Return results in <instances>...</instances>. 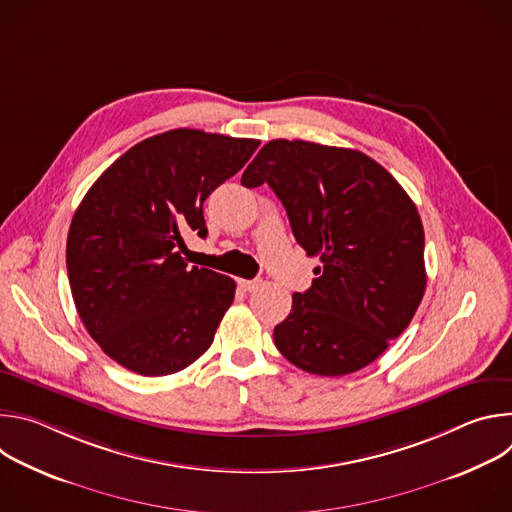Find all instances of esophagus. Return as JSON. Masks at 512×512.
<instances>
[{
	"mask_svg": "<svg viewBox=\"0 0 512 512\" xmlns=\"http://www.w3.org/2000/svg\"><path fill=\"white\" fill-rule=\"evenodd\" d=\"M239 285L245 291H253V289H257L261 285V281L259 279H239Z\"/></svg>",
	"mask_w": 512,
	"mask_h": 512,
	"instance_id": "esophagus-1",
	"label": "esophagus"
}]
</instances>
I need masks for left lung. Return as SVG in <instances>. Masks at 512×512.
<instances>
[{
  "instance_id": "8db88e82",
  "label": "left lung",
  "mask_w": 512,
  "mask_h": 512,
  "mask_svg": "<svg viewBox=\"0 0 512 512\" xmlns=\"http://www.w3.org/2000/svg\"><path fill=\"white\" fill-rule=\"evenodd\" d=\"M265 182L300 247L322 261L275 326L277 350L312 375L360 371L409 326L423 298L425 235L413 200L373 158L304 139L263 145L241 184Z\"/></svg>"
}]
</instances>
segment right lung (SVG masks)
<instances>
[{
	"label": "right lung",
	"instance_id": "1",
	"mask_svg": "<svg viewBox=\"0 0 512 512\" xmlns=\"http://www.w3.org/2000/svg\"><path fill=\"white\" fill-rule=\"evenodd\" d=\"M257 139L172 129L133 145L89 188L66 239L77 312L101 350L143 377L200 358L235 300V281L188 265L184 237H206L202 204Z\"/></svg>",
	"mask_w": 512,
	"mask_h": 512
}]
</instances>
